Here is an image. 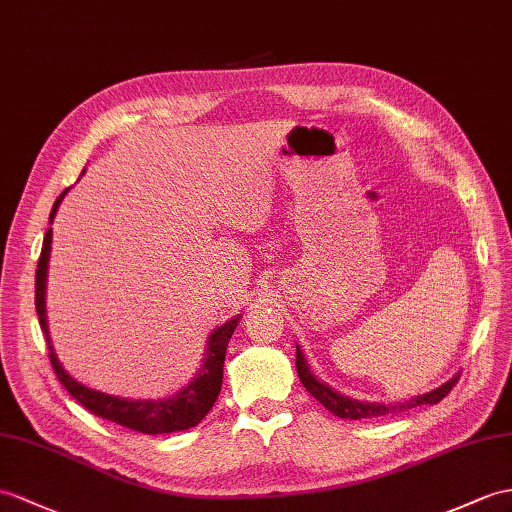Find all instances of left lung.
Here are the masks:
<instances>
[{
  "mask_svg": "<svg viewBox=\"0 0 512 512\" xmlns=\"http://www.w3.org/2000/svg\"><path fill=\"white\" fill-rule=\"evenodd\" d=\"M295 369L297 376L302 380L304 389L315 397L319 404L326 406L332 415L341 417V419H373V417H384V415H395L402 413V410L408 408H417V406H426V404H439L443 397L454 389V384L458 382V376H454L450 382H445L439 389H434L426 395H417L413 400L408 402H400V404H376V402H358L352 400V397L341 395L339 391L330 389L328 384L319 382L313 373H310V367L304 358V352L299 350L297 345V356H295Z\"/></svg>",
  "mask_w": 512,
  "mask_h": 512,
  "instance_id": "obj_1",
  "label": "left lung"
}]
</instances>
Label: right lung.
<instances>
[{"label": "right lung", "instance_id": "1", "mask_svg": "<svg viewBox=\"0 0 512 512\" xmlns=\"http://www.w3.org/2000/svg\"><path fill=\"white\" fill-rule=\"evenodd\" d=\"M67 191L69 189H65L58 195L52 208V215H49V221H54L56 210L62 202V197L67 195ZM49 252H52V228L45 232L39 267H36L34 304H36V315H39V323L47 339L52 369L58 376L60 384L71 393V397H76V400L86 410H91L93 415L143 434H167V432H180V430H189L197 426V423L208 415V410L217 402V395L221 391V382H223V360H226L230 336L236 330V326H239V317L226 321L223 326H219L213 334H210L202 369H199L197 376L173 397H167V400H126V397L106 395L102 391L89 389V386L80 384L78 380H73L54 354L52 339H49V330H47V317H45V284H47Z\"/></svg>", "mask_w": 512, "mask_h": 512}]
</instances>
